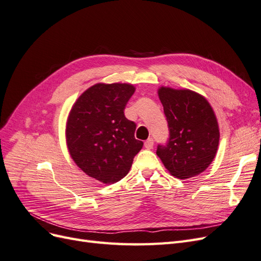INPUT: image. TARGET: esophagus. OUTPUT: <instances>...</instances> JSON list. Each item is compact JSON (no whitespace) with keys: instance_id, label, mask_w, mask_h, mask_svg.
Returning <instances> with one entry per match:
<instances>
[{"instance_id":"1","label":"esophagus","mask_w":261,"mask_h":261,"mask_svg":"<svg viewBox=\"0 0 261 261\" xmlns=\"http://www.w3.org/2000/svg\"><path fill=\"white\" fill-rule=\"evenodd\" d=\"M145 148L146 149H152L153 148V139L152 138H148L146 141H145Z\"/></svg>"}]
</instances>
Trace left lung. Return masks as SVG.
Listing matches in <instances>:
<instances>
[{
    "instance_id": "8db88e82",
    "label": "left lung",
    "mask_w": 261,
    "mask_h": 261,
    "mask_svg": "<svg viewBox=\"0 0 261 261\" xmlns=\"http://www.w3.org/2000/svg\"><path fill=\"white\" fill-rule=\"evenodd\" d=\"M158 94L170 133L168 143L158 145V156L173 176L185 179L200 174L219 146L215 112L206 98L192 90L161 87Z\"/></svg>"
}]
</instances>
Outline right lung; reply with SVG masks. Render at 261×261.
Here are the masks:
<instances>
[{
	"label": "right lung",
	"mask_w": 261,
	"mask_h": 261,
	"mask_svg": "<svg viewBox=\"0 0 261 261\" xmlns=\"http://www.w3.org/2000/svg\"><path fill=\"white\" fill-rule=\"evenodd\" d=\"M135 92L129 84H96L77 99L66 124L70 156L87 175L113 184L129 172L144 143L124 110Z\"/></svg>",
	"instance_id": "1"
}]
</instances>
